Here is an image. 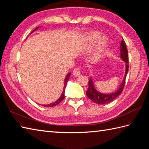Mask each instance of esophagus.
Masks as SVG:
<instances>
[{
  "label": "esophagus",
  "mask_w": 149,
  "mask_h": 149,
  "mask_svg": "<svg viewBox=\"0 0 149 149\" xmlns=\"http://www.w3.org/2000/svg\"><path fill=\"white\" fill-rule=\"evenodd\" d=\"M73 74L75 75V76H78V75H79L81 74V70L79 68H75L74 70H73Z\"/></svg>",
  "instance_id": "esophagus-1"
}]
</instances>
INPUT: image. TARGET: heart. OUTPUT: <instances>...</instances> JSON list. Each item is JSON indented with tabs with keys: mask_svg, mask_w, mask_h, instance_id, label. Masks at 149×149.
Masks as SVG:
<instances>
[{
	"mask_svg": "<svg viewBox=\"0 0 149 149\" xmlns=\"http://www.w3.org/2000/svg\"><path fill=\"white\" fill-rule=\"evenodd\" d=\"M100 36H101L99 32H93L91 33L89 36V40H90V42L91 43V45H94V44H95L97 41L99 40ZM106 45H107L106 39L103 38L100 40L99 42V47H98V49L97 51V56H99L101 54V53L102 52L103 50L106 47Z\"/></svg>",
	"mask_w": 149,
	"mask_h": 149,
	"instance_id": "b5f03b06",
	"label": "heart"
}]
</instances>
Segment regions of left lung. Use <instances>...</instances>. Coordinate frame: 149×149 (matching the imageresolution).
Returning <instances> with one entry per match:
<instances>
[{"instance_id": "1", "label": "left lung", "mask_w": 149, "mask_h": 149, "mask_svg": "<svg viewBox=\"0 0 149 149\" xmlns=\"http://www.w3.org/2000/svg\"><path fill=\"white\" fill-rule=\"evenodd\" d=\"M120 57L126 63V70L125 74L122 84L120 85L118 90L116 92L110 93V94H104L101 93L96 90L93 86V83L91 78H90L88 81V89L86 91V95L89 99L93 101V102L97 104H106L112 102L118 97L119 95L122 92V91L124 88L125 78L127 76L128 70H129V56H128V51L126 47L125 42L124 40L122 38L121 43H120Z\"/></svg>"}]
</instances>
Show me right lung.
Returning a JSON list of instances; mask_svg holds the SVG:
<instances>
[{
	"label": "right lung",
	"mask_w": 149,
	"mask_h": 149,
	"mask_svg": "<svg viewBox=\"0 0 149 149\" xmlns=\"http://www.w3.org/2000/svg\"><path fill=\"white\" fill-rule=\"evenodd\" d=\"M38 28V27H37V28H36L35 29H34L33 31H35L36 29H37ZM70 73H68V74L66 75V78H65V85H64V90H63V93H62V95H61V97L59 98V99L57 100V101H56V102H53V103H52V104H48V105H43V106H45V107H53V106H56V105H58V104H59L60 102H61V101L64 99V98H65V88H66V84H67V82L68 81V80H69V77H70Z\"/></svg>",
	"instance_id": "1"
}]
</instances>
